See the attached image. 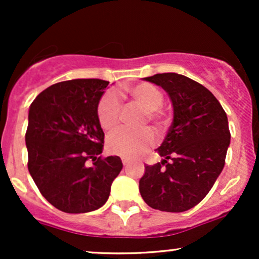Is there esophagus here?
I'll use <instances>...</instances> for the list:
<instances>
[{"label":"esophagus","mask_w":259,"mask_h":259,"mask_svg":"<svg viewBox=\"0 0 259 259\" xmlns=\"http://www.w3.org/2000/svg\"><path fill=\"white\" fill-rule=\"evenodd\" d=\"M121 162H123L124 165H127L130 163V159L126 158V157H121Z\"/></svg>","instance_id":"34e87169"}]
</instances>
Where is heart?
Segmentation results:
<instances>
[{"mask_svg":"<svg viewBox=\"0 0 259 259\" xmlns=\"http://www.w3.org/2000/svg\"><path fill=\"white\" fill-rule=\"evenodd\" d=\"M124 91L132 97L135 105L145 111L142 124L145 125L150 121L157 132L162 133L167 126V119L162 109L164 101L163 92L150 82H141L132 88H126ZM120 113L121 105L117 94L114 91H108L103 95L97 106V118L105 132L112 133L117 129L119 125ZM154 141L156 136L150 129H142L140 132L121 130L109 136L107 147L112 154L135 158L152 147Z\"/></svg>","mask_w":259,"mask_h":259,"instance_id":"1","label":"heart"}]
</instances>
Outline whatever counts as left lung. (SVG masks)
Listing matches in <instances>:
<instances>
[{
	"instance_id": "8db88e82",
	"label": "left lung",
	"mask_w": 259,
	"mask_h": 259,
	"mask_svg": "<svg viewBox=\"0 0 259 259\" xmlns=\"http://www.w3.org/2000/svg\"><path fill=\"white\" fill-rule=\"evenodd\" d=\"M144 80L167 92L173 121L158 147L164 159L145 165L140 194L154 209L185 212L206 197L224 168L230 145L227 113L212 92L185 75L163 73Z\"/></svg>"
}]
</instances>
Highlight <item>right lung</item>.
<instances>
[{
	"instance_id": "add662e5",
	"label": "right lung",
	"mask_w": 259,
	"mask_h": 259,
	"mask_svg": "<svg viewBox=\"0 0 259 259\" xmlns=\"http://www.w3.org/2000/svg\"><path fill=\"white\" fill-rule=\"evenodd\" d=\"M108 84L101 79L58 82L29 108V173L41 195L62 212L88 213L102 207L123 168L118 156L99 157L105 133L97 106Z\"/></svg>"
}]
</instances>
